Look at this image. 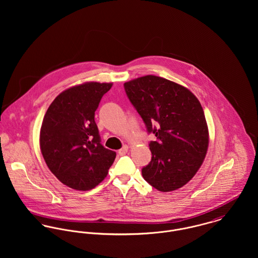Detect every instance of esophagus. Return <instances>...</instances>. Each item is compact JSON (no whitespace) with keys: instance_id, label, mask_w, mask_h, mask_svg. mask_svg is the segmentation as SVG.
Instances as JSON below:
<instances>
[{"instance_id":"obj_1","label":"esophagus","mask_w":258,"mask_h":258,"mask_svg":"<svg viewBox=\"0 0 258 258\" xmlns=\"http://www.w3.org/2000/svg\"><path fill=\"white\" fill-rule=\"evenodd\" d=\"M128 152V146H123V147L121 148L119 151H118V154L120 155V156H123V155H125L126 153Z\"/></svg>"}]
</instances>
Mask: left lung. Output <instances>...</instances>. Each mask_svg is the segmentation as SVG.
I'll list each match as a JSON object with an SVG mask.
<instances>
[{
	"label": "left lung",
	"instance_id": "obj_1",
	"mask_svg": "<svg viewBox=\"0 0 258 258\" xmlns=\"http://www.w3.org/2000/svg\"><path fill=\"white\" fill-rule=\"evenodd\" d=\"M124 89L148 133L157 138L149 143L152 159L143 178L161 191L182 187L202 166L209 146L200 101L184 86L155 75L125 82Z\"/></svg>",
	"mask_w": 258,
	"mask_h": 258
}]
</instances>
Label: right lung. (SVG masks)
<instances>
[{
    "label": "right lung",
    "mask_w": 258,
    "mask_h": 258,
    "mask_svg": "<svg viewBox=\"0 0 258 258\" xmlns=\"http://www.w3.org/2000/svg\"><path fill=\"white\" fill-rule=\"evenodd\" d=\"M112 83L87 82L69 88L46 111L39 136L43 159L62 184L88 190L108 174L116 153L104 147L94 120Z\"/></svg>",
    "instance_id": "1"
}]
</instances>
